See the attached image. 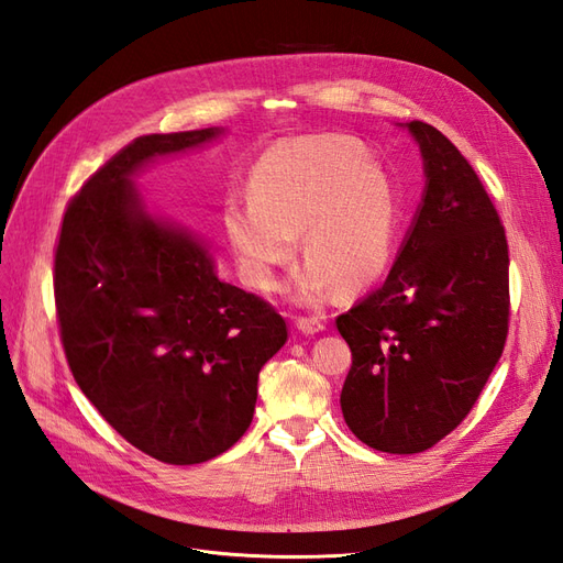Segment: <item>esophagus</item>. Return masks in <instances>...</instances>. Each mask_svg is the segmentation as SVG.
Here are the masks:
<instances>
[{"mask_svg": "<svg viewBox=\"0 0 563 563\" xmlns=\"http://www.w3.org/2000/svg\"><path fill=\"white\" fill-rule=\"evenodd\" d=\"M296 327L302 333H319L323 331V321L321 317H296Z\"/></svg>", "mask_w": 563, "mask_h": 563, "instance_id": "34e87169", "label": "esophagus"}]
</instances>
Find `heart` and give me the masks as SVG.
<instances>
[{"label":"heart","mask_w":563,"mask_h":563,"mask_svg":"<svg viewBox=\"0 0 563 563\" xmlns=\"http://www.w3.org/2000/svg\"><path fill=\"white\" fill-rule=\"evenodd\" d=\"M404 201L397 178L350 135H310L267 150L249 180V199L223 211L228 240L244 279L272 291L298 253L305 302L360 294L376 284L395 255Z\"/></svg>","instance_id":"heart-1"}]
</instances>
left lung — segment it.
<instances>
[{
    "label": "left lung",
    "instance_id": "left-lung-1",
    "mask_svg": "<svg viewBox=\"0 0 563 563\" xmlns=\"http://www.w3.org/2000/svg\"><path fill=\"white\" fill-rule=\"evenodd\" d=\"M422 203L380 288L335 319L352 350L340 408L383 453H420L451 434L505 350L509 251L470 162L439 129L411 122Z\"/></svg>",
    "mask_w": 563,
    "mask_h": 563
}]
</instances>
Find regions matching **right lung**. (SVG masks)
<instances>
[{"label": "right lung", "mask_w": 563, "mask_h": 563, "mask_svg": "<svg viewBox=\"0 0 563 563\" xmlns=\"http://www.w3.org/2000/svg\"><path fill=\"white\" fill-rule=\"evenodd\" d=\"M220 129L141 135L81 185L54 258L63 350L87 399L131 446L197 465L244 437L258 373L288 338L284 317L216 277L197 236L155 220L131 176Z\"/></svg>", "instance_id": "add662e5"}]
</instances>
